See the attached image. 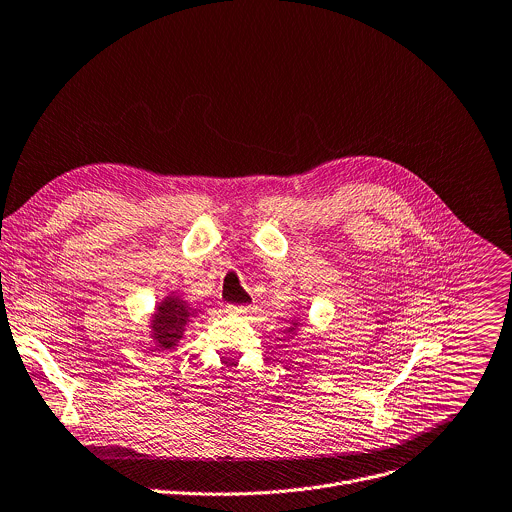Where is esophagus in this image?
Listing matches in <instances>:
<instances>
[{
    "label": "esophagus",
    "mask_w": 512,
    "mask_h": 512,
    "mask_svg": "<svg viewBox=\"0 0 512 512\" xmlns=\"http://www.w3.org/2000/svg\"><path fill=\"white\" fill-rule=\"evenodd\" d=\"M250 310V306H246V304H228L226 306V312H230V314H246Z\"/></svg>",
    "instance_id": "esophagus-1"
}]
</instances>
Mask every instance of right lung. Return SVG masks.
<instances>
[{
  "mask_svg": "<svg viewBox=\"0 0 512 512\" xmlns=\"http://www.w3.org/2000/svg\"><path fill=\"white\" fill-rule=\"evenodd\" d=\"M156 318H154V338L158 340L160 348H172L176 346V342L182 338L184 326L188 322V306L180 300H164L158 308H156Z\"/></svg>",
  "mask_w": 512,
  "mask_h": 512,
  "instance_id": "obj_1",
  "label": "right lung"
}]
</instances>
